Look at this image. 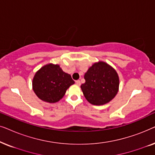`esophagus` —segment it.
<instances>
[{"label":"esophagus","mask_w":155,"mask_h":155,"mask_svg":"<svg viewBox=\"0 0 155 155\" xmlns=\"http://www.w3.org/2000/svg\"><path fill=\"white\" fill-rule=\"evenodd\" d=\"M75 83H76V84H77V85H80V84H81V82H80V81L79 80H76Z\"/></svg>","instance_id":"34e87169"}]
</instances>
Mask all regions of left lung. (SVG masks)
I'll return each instance as SVG.
<instances>
[{
	"label": "left lung",
	"mask_w": 155,
	"mask_h": 155,
	"mask_svg": "<svg viewBox=\"0 0 155 155\" xmlns=\"http://www.w3.org/2000/svg\"><path fill=\"white\" fill-rule=\"evenodd\" d=\"M81 89L92 104L103 105L114 98L118 91L119 78L113 68L104 62L94 63L84 74Z\"/></svg>",
	"instance_id": "left-lung-1"
}]
</instances>
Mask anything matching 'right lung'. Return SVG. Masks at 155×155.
Segmentation results:
<instances>
[{"mask_svg":"<svg viewBox=\"0 0 155 155\" xmlns=\"http://www.w3.org/2000/svg\"><path fill=\"white\" fill-rule=\"evenodd\" d=\"M74 83L71 75L63 72L58 65L48 64L36 73L32 85L40 99L55 103L63 98L68 88Z\"/></svg>","mask_w":155,"mask_h":155,"instance_id":"add662e5","label":"right lung"}]
</instances>
